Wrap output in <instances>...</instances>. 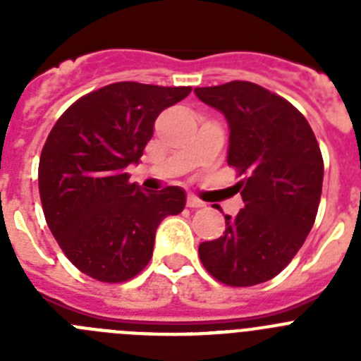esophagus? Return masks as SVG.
Returning a JSON list of instances; mask_svg holds the SVG:
<instances>
[{
	"label": "esophagus",
	"mask_w": 361,
	"mask_h": 361,
	"mask_svg": "<svg viewBox=\"0 0 361 361\" xmlns=\"http://www.w3.org/2000/svg\"><path fill=\"white\" fill-rule=\"evenodd\" d=\"M186 204H188V208H193V209L204 208V206H206L202 200H199L197 197H193V195H188V202Z\"/></svg>",
	"instance_id": "34e87169"
}]
</instances>
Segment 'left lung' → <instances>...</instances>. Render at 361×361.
I'll use <instances>...</instances> for the list:
<instances>
[{
	"label": "left lung",
	"instance_id": "obj_1",
	"mask_svg": "<svg viewBox=\"0 0 361 361\" xmlns=\"http://www.w3.org/2000/svg\"><path fill=\"white\" fill-rule=\"evenodd\" d=\"M195 94L228 121V164L242 177L233 188L244 202L237 216L226 215L222 237L199 245V257L226 286L267 282L291 262L314 224L324 183L320 146L291 103L255 82Z\"/></svg>",
	"mask_w": 361,
	"mask_h": 361
}]
</instances>
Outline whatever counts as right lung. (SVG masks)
I'll use <instances>...</instances> for the list:
<instances>
[{"label": "right lung", "instance_id": "obj_1", "mask_svg": "<svg viewBox=\"0 0 361 361\" xmlns=\"http://www.w3.org/2000/svg\"><path fill=\"white\" fill-rule=\"evenodd\" d=\"M190 86L114 82L78 99L54 124L39 159L43 213L70 262L99 282H124L149 262L162 219L186 206L183 188L142 191L139 164L162 110Z\"/></svg>", "mask_w": 361, "mask_h": 361}]
</instances>
